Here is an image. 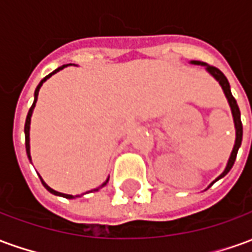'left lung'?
<instances>
[{"mask_svg":"<svg viewBox=\"0 0 252 252\" xmlns=\"http://www.w3.org/2000/svg\"><path fill=\"white\" fill-rule=\"evenodd\" d=\"M191 64H198V66H205L206 71L211 74L212 77L216 79L217 82L220 83V86H221L222 92L225 94V97L228 99V104L231 106V112H232V116H233V123H235V129H236V139H235V146H233V150L232 153H231V157L228 159V163H227V167L225 170L222 171L221 174L217 177L216 180L212 182L211 185L212 186L216 181H219L220 178H222L224 175L228 174V171L232 169L233 163H235V159H236V155H238V151H239V147H240V144H242V137H243V126H242V120H240V110H239V106L236 104V99L233 98L232 93H231V88H229V82H228V79L225 78V75L222 74L219 68L213 66H209V64H206L204 62H200V61H191Z\"/></svg>","mask_w":252,"mask_h":252,"instance_id":"8db88e82","label":"left lung"}]
</instances>
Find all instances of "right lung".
Segmentation results:
<instances>
[{"label":"right lung","mask_w":252,"mask_h":252,"mask_svg":"<svg viewBox=\"0 0 252 252\" xmlns=\"http://www.w3.org/2000/svg\"><path fill=\"white\" fill-rule=\"evenodd\" d=\"M70 64H71V63H70ZM70 64H63V66L58 67L57 70H54V71H52L51 74H48L47 77L43 78V79H41V81H40V83L37 85V88H36V90H35V99H33V104H32V106H31V108H30V112H28V115H27V120H25V126H24V132H25V150H27V155H28V159H30V160H32V159H31V147H30V126H31V117H32V112H33V108H35L36 101H37V95H39V90H40L41 85H43V83L46 82L47 79H48V78L51 77V75H54L55 72H58V71H59V70H62V68H64V67L70 66ZM40 181H41V184H43V186H44V188H46V189L48 190L50 193H52V194H55V195H62V197H64V198H75V197H79V195H71V194H64V193H59V191H57V190L51 189L50 186L47 185L46 182L43 181V178H41V177H40ZM108 181H109V178H108V180L105 181V182H104V184H102V185L98 186L97 189L90 190V191H97V190L101 189V188H104V186L106 185V184H108Z\"/></svg>","instance_id":"right-lung-1"}]
</instances>
